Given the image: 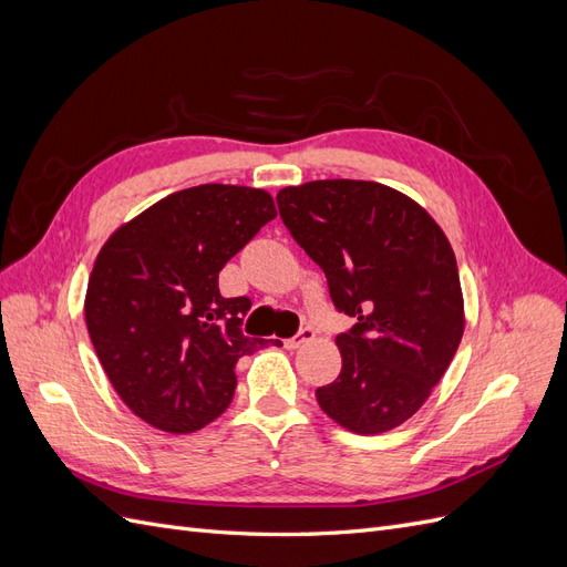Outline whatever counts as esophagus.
<instances>
[{
  "mask_svg": "<svg viewBox=\"0 0 567 567\" xmlns=\"http://www.w3.org/2000/svg\"><path fill=\"white\" fill-rule=\"evenodd\" d=\"M312 338H315V329H310V326H305V329H300L293 338H286L284 346H286L288 350H298L300 346H305V342L312 340Z\"/></svg>",
  "mask_w": 567,
  "mask_h": 567,
  "instance_id": "obj_1",
  "label": "esophagus"
}]
</instances>
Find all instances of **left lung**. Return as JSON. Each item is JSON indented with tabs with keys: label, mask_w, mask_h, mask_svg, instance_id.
I'll return each instance as SVG.
<instances>
[{
	"label": "left lung",
	"mask_w": 567,
	"mask_h": 567,
	"mask_svg": "<svg viewBox=\"0 0 567 567\" xmlns=\"http://www.w3.org/2000/svg\"><path fill=\"white\" fill-rule=\"evenodd\" d=\"M298 246L323 269L338 312L342 369L317 402L359 435L411 419L440 383L463 336L458 267L419 203L379 182L319 179L277 194Z\"/></svg>",
	"instance_id": "obj_1"
}]
</instances>
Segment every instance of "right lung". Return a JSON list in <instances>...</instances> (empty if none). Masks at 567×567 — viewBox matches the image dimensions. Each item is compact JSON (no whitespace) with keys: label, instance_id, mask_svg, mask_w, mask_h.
I'll return each mask as SVG.
<instances>
[{"label":"right lung","instance_id":"obj_1","mask_svg":"<svg viewBox=\"0 0 567 567\" xmlns=\"http://www.w3.org/2000/svg\"><path fill=\"white\" fill-rule=\"evenodd\" d=\"M274 217L262 188L200 184L151 205L101 248L84 298L92 346L120 400L158 431L215 421L234 398L236 362L265 346L241 331L250 300L221 298L217 279Z\"/></svg>","mask_w":567,"mask_h":567}]
</instances>
